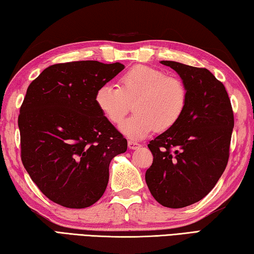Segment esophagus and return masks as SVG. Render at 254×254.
Returning <instances> with one entry per match:
<instances>
[{"label": "esophagus", "instance_id": "34e87169", "mask_svg": "<svg viewBox=\"0 0 254 254\" xmlns=\"http://www.w3.org/2000/svg\"><path fill=\"white\" fill-rule=\"evenodd\" d=\"M127 146H128V149H131V150H136V149H139L141 145L137 142L130 140V141L127 142Z\"/></svg>", "mask_w": 254, "mask_h": 254}]
</instances>
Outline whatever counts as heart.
Returning a JSON list of instances; mask_svg holds the SVG:
<instances>
[{
    "instance_id": "heart-1",
    "label": "heart",
    "mask_w": 254,
    "mask_h": 254,
    "mask_svg": "<svg viewBox=\"0 0 254 254\" xmlns=\"http://www.w3.org/2000/svg\"><path fill=\"white\" fill-rule=\"evenodd\" d=\"M95 104L110 122L118 124L133 104L134 115L122 122L120 130L132 139H143L156 128L172 127L186 111L188 90L181 79L165 75L159 68L136 65L120 79V85H101Z\"/></svg>"
}]
</instances>
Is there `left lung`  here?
Here are the masks:
<instances>
[{
	"instance_id": "left-lung-1",
	"label": "left lung",
	"mask_w": 254,
	"mask_h": 254,
	"mask_svg": "<svg viewBox=\"0 0 254 254\" xmlns=\"http://www.w3.org/2000/svg\"><path fill=\"white\" fill-rule=\"evenodd\" d=\"M161 63L181 77L188 103L181 119L147 144L153 163L145 181L160 204L180 209L203 199L224 172L234 117L227 90L209 70Z\"/></svg>"
}]
</instances>
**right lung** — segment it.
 Segmentation results:
<instances>
[{"label": "right lung", "mask_w": 254, "mask_h": 254, "mask_svg": "<svg viewBox=\"0 0 254 254\" xmlns=\"http://www.w3.org/2000/svg\"><path fill=\"white\" fill-rule=\"evenodd\" d=\"M121 63L76 61L45 68L27 87L18 115L21 159L43 194L70 209L99 201L109 165L127 139L95 104V92Z\"/></svg>", "instance_id": "right-lung-1"}]
</instances>
